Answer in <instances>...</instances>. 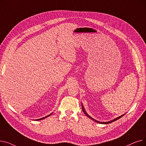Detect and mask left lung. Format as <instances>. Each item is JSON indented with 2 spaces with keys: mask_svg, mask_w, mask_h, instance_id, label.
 I'll return each instance as SVG.
<instances>
[{
  "mask_svg": "<svg viewBox=\"0 0 146 146\" xmlns=\"http://www.w3.org/2000/svg\"><path fill=\"white\" fill-rule=\"evenodd\" d=\"M82 110H83V111L84 112V113H85V114L86 115V116H88L89 118H91L92 119V120H94L95 121H96V122H97L98 123H99V124H109V123H111V122H113V121H117V119H119V118H121L122 116H124V114H123V115H122L121 116H120V117H117V118H115L114 119H113V120H112V121H109V122H99V121H96V120H95V119H94V118H92L91 117H90L89 115L86 113V112L85 111V109H84V107H83V105H82Z\"/></svg>",
  "mask_w": 146,
  "mask_h": 146,
  "instance_id": "1",
  "label": "left lung"
}]
</instances>
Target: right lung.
<instances>
[{"label": "right lung", "mask_w": 146, "mask_h": 146, "mask_svg": "<svg viewBox=\"0 0 146 146\" xmlns=\"http://www.w3.org/2000/svg\"><path fill=\"white\" fill-rule=\"evenodd\" d=\"M52 113H50V115H47V116H46V117H43V118H40V119H36V120H37V121H38V120H41V119H44V118H47V117H49L50 115H51L52 114Z\"/></svg>", "instance_id": "obj_1"}]
</instances>
